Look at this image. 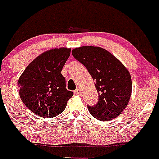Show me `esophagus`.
<instances>
[{
    "mask_svg": "<svg viewBox=\"0 0 159 159\" xmlns=\"http://www.w3.org/2000/svg\"><path fill=\"white\" fill-rule=\"evenodd\" d=\"M80 88H77L75 91H74V94H75V95H79V94H80Z\"/></svg>",
    "mask_w": 159,
    "mask_h": 159,
    "instance_id": "esophagus-1",
    "label": "esophagus"
}]
</instances>
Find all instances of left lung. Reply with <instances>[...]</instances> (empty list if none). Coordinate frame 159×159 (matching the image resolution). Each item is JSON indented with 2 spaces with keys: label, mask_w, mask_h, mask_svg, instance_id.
<instances>
[{
  "label": "left lung",
  "mask_w": 159,
  "mask_h": 159,
  "mask_svg": "<svg viewBox=\"0 0 159 159\" xmlns=\"http://www.w3.org/2000/svg\"><path fill=\"white\" fill-rule=\"evenodd\" d=\"M72 56L86 67L98 93L94 106H87L94 117L109 121L126 108L132 94L129 70L109 51L97 46H82L72 50Z\"/></svg>",
  "instance_id": "8db88e82"
}]
</instances>
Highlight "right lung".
I'll use <instances>...</instances> for the list:
<instances>
[{
    "label": "right lung",
    "instance_id": "add662e5",
    "mask_svg": "<svg viewBox=\"0 0 159 159\" xmlns=\"http://www.w3.org/2000/svg\"><path fill=\"white\" fill-rule=\"evenodd\" d=\"M71 49L59 48L39 55L26 68L18 80L21 100L38 116L52 118L65 110L73 95L68 91L61 70Z\"/></svg>",
    "mask_w": 159,
    "mask_h": 159
}]
</instances>
